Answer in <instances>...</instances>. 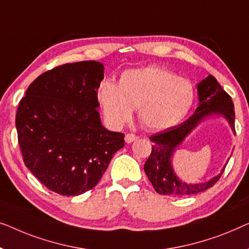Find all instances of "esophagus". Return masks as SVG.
I'll return each mask as SVG.
<instances>
[{
	"mask_svg": "<svg viewBox=\"0 0 249 249\" xmlns=\"http://www.w3.org/2000/svg\"><path fill=\"white\" fill-rule=\"evenodd\" d=\"M135 140H138V136L134 134H126L125 135V142L126 143H132L134 142Z\"/></svg>",
	"mask_w": 249,
	"mask_h": 249,
	"instance_id": "obj_1",
	"label": "esophagus"
}]
</instances>
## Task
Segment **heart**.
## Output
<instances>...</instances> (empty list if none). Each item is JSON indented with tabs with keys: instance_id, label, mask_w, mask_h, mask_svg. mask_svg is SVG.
Returning <instances> with one entry per match:
<instances>
[{
	"instance_id": "1",
	"label": "heart",
	"mask_w": 249,
	"mask_h": 249,
	"mask_svg": "<svg viewBox=\"0 0 249 249\" xmlns=\"http://www.w3.org/2000/svg\"><path fill=\"white\" fill-rule=\"evenodd\" d=\"M194 97L190 80L159 66L129 70L121 75L118 86L106 80L98 90L103 113L110 125L123 126L138 108L140 123L152 131L173 127L183 121Z\"/></svg>"
}]
</instances>
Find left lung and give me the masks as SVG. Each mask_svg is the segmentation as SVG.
<instances>
[{
	"instance_id": "8db88e82",
	"label": "left lung",
	"mask_w": 249,
	"mask_h": 249,
	"mask_svg": "<svg viewBox=\"0 0 249 249\" xmlns=\"http://www.w3.org/2000/svg\"><path fill=\"white\" fill-rule=\"evenodd\" d=\"M196 87L198 94V107L196 108L195 113L181 124L150 136L153 145L151 155L144 163V171L157 193L161 195H192L201 193L212 187L220 179L226 168L223 167L221 173L210 180L197 184H187L180 180L173 168V156L176 149L196 126L206 118L213 115L223 116L228 121L232 132H236L232 100L219 85L214 76L210 74L197 83Z\"/></svg>"
}]
</instances>
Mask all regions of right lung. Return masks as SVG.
<instances>
[{
    "label": "right lung",
    "instance_id": "right-lung-1",
    "mask_svg": "<svg viewBox=\"0 0 249 249\" xmlns=\"http://www.w3.org/2000/svg\"><path fill=\"white\" fill-rule=\"evenodd\" d=\"M104 65L82 61L43 73L20 100L16 116L26 167L48 190L80 195L99 183L124 134L105 128L97 108Z\"/></svg>",
    "mask_w": 249,
    "mask_h": 249
}]
</instances>
